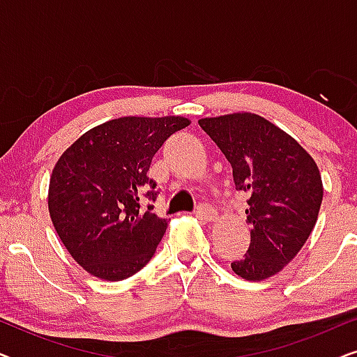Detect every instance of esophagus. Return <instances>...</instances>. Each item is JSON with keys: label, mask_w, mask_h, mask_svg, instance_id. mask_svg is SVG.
<instances>
[{"label": "esophagus", "mask_w": 357, "mask_h": 357, "mask_svg": "<svg viewBox=\"0 0 357 357\" xmlns=\"http://www.w3.org/2000/svg\"><path fill=\"white\" fill-rule=\"evenodd\" d=\"M198 218H202L203 221H213L216 218V211H214L213 206H209L206 203H202L197 206V211H195Z\"/></svg>", "instance_id": "34e87169"}]
</instances>
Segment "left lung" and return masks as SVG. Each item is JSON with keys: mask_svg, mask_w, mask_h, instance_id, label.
<instances>
[{"mask_svg": "<svg viewBox=\"0 0 357 357\" xmlns=\"http://www.w3.org/2000/svg\"><path fill=\"white\" fill-rule=\"evenodd\" d=\"M198 123L232 165L236 188L250 195V247L232 270L243 280H266L299 253L315 226L324 198L319 167L263 116L232 114Z\"/></svg>", "mask_w": 357, "mask_h": 357, "instance_id": "obj_1", "label": "left lung"}]
</instances>
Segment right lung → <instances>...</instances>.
<instances>
[{
	"label": "right lung",
	"instance_id": "1",
	"mask_svg": "<svg viewBox=\"0 0 357 357\" xmlns=\"http://www.w3.org/2000/svg\"><path fill=\"white\" fill-rule=\"evenodd\" d=\"M188 123L183 116L110 120L58 159L48 211L61 242L87 273L120 281L153 258L167 219L154 213L159 190L148 172L165 139Z\"/></svg>",
	"mask_w": 357,
	"mask_h": 357
}]
</instances>
